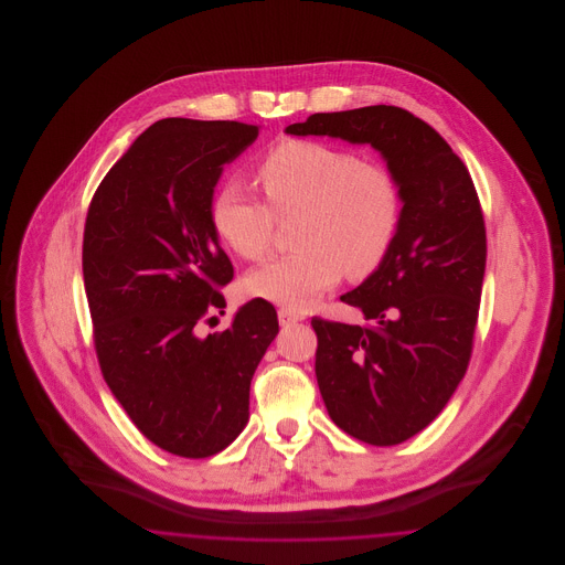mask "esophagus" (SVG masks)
<instances>
[{"label":"esophagus","mask_w":565,"mask_h":565,"mask_svg":"<svg viewBox=\"0 0 565 565\" xmlns=\"http://www.w3.org/2000/svg\"><path fill=\"white\" fill-rule=\"evenodd\" d=\"M277 318H279L281 326H290V323L302 322V320H305L302 313H298V311L290 309V307H281V309L277 311Z\"/></svg>","instance_id":"obj_1"}]
</instances>
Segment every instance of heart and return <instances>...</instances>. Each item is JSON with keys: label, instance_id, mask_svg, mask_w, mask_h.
<instances>
[{"label": "heart", "instance_id": "obj_1", "mask_svg": "<svg viewBox=\"0 0 565 565\" xmlns=\"http://www.w3.org/2000/svg\"><path fill=\"white\" fill-rule=\"evenodd\" d=\"M256 173L270 205L237 182L222 184L212 203L217 239L258 263L273 247L277 220L300 217L298 249L254 270L245 281L249 295L305 309L343 273L364 279L387 258L403 222V190L385 164L332 143L288 139L265 154Z\"/></svg>", "mask_w": 565, "mask_h": 565}]
</instances>
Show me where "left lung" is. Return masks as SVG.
<instances>
[{"label":"left lung","instance_id":"obj_1","mask_svg":"<svg viewBox=\"0 0 565 565\" xmlns=\"http://www.w3.org/2000/svg\"><path fill=\"white\" fill-rule=\"evenodd\" d=\"M286 131L371 143L403 190L387 258L341 296L366 323L311 318L332 422L362 443L398 445L430 426L470 364L487 260L479 194L440 134L396 106L311 114Z\"/></svg>","mask_w":565,"mask_h":565}]
</instances>
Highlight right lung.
<instances>
[{
    "label": "right lung",
    "mask_w": 565,
    "mask_h": 565,
    "mask_svg": "<svg viewBox=\"0 0 565 565\" xmlns=\"http://www.w3.org/2000/svg\"><path fill=\"white\" fill-rule=\"evenodd\" d=\"M256 137L235 120H159L106 173L84 222L102 375L135 428L173 456H215L239 436L279 332L275 307L254 298L224 332L201 334L235 275L212 224L215 182Z\"/></svg>",
    "instance_id": "1"
}]
</instances>
